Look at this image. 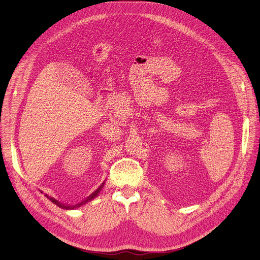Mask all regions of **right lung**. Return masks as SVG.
<instances>
[{"mask_svg":"<svg viewBox=\"0 0 260 260\" xmlns=\"http://www.w3.org/2000/svg\"><path fill=\"white\" fill-rule=\"evenodd\" d=\"M103 186H104V183L101 185V186H100L95 191H93V192H92V193H91V194H90V196H89L85 201H83V202H81V203H79V204H76V205H72V206H68V205H66V204H61V203H59L58 201H56L55 199H53V198H51V197H48L47 194H45V197H46L49 201H51L54 205L58 206V207H59V208H61V209H66V210H73V209H76V208H78V207H81L82 205L86 204L87 202H89V201L93 200L95 197H98Z\"/></svg>","mask_w":260,"mask_h":260,"instance_id":"add662e5","label":"right lung"}]
</instances>
